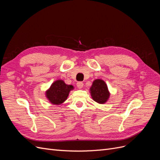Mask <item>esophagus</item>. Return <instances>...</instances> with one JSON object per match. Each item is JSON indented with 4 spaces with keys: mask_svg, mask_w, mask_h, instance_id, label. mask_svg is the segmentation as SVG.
I'll return each instance as SVG.
<instances>
[{
    "mask_svg": "<svg viewBox=\"0 0 160 160\" xmlns=\"http://www.w3.org/2000/svg\"><path fill=\"white\" fill-rule=\"evenodd\" d=\"M77 86L79 89H81L83 87V83H82V82H78V83H77Z\"/></svg>",
    "mask_w": 160,
    "mask_h": 160,
    "instance_id": "1",
    "label": "esophagus"
}]
</instances>
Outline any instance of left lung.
<instances>
[{"mask_svg": "<svg viewBox=\"0 0 160 160\" xmlns=\"http://www.w3.org/2000/svg\"><path fill=\"white\" fill-rule=\"evenodd\" d=\"M91 98L99 104H103L108 101L109 98L110 93L108 85L102 79H95L90 88Z\"/></svg>", "mask_w": 160, "mask_h": 160, "instance_id": "1", "label": "left lung"}]
</instances>
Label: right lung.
<instances>
[{
    "instance_id": "obj_1",
    "label": "right lung",
    "mask_w": 160,
    "mask_h": 160,
    "mask_svg": "<svg viewBox=\"0 0 160 160\" xmlns=\"http://www.w3.org/2000/svg\"><path fill=\"white\" fill-rule=\"evenodd\" d=\"M73 86L67 85L62 80H57L52 83L46 93V97L53 105H61L67 99Z\"/></svg>"
}]
</instances>
